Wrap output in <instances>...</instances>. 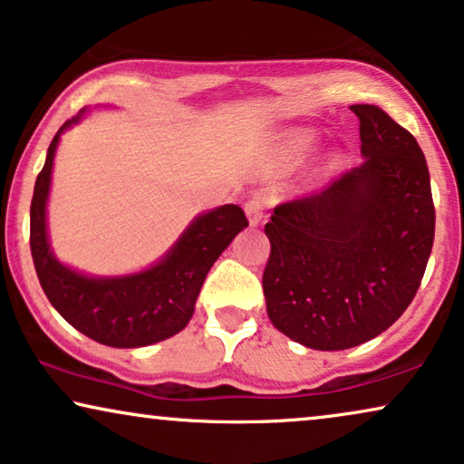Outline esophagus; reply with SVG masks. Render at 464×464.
Here are the masks:
<instances>
[{
  "mask_svg": "<svg viewBox=\"0 0 464 464\" xmlns=\"http://www.w3.org/2000/svg\"><path fill=\"white\" fill-rule=\"evenodd\" d=\"M245 213H246V218H249V224H251V226H257L259 221H262V218H264V205H262V200L251 198V200L245 205Z\"/></svg>",
  "mask_w": 464,
  "mask_h": 464,
  "instance_id": "34e87169",
  "label": "esophagus"
}]
</instances>
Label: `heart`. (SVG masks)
<instances>
[{"label": "heart", "instance_id": "b5f03b06", "mask_svg": "<svg viewBox=\"0 0 464 464\" xmlns=\"http://www.w3.org/2000/svg\"><path fill=\"white\" fill-rule=\"evenodd\" d=\"M314 135L310 132H300V135L289 137L281 148L276 151V162L281 167H295L302 164L310 156V151L314 150Z\"/></svg>", "mask_w": 464, "mask_h": 464}]
</instances>
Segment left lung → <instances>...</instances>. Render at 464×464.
<instances>
[{
  "label": "left lung",
  "mask_w": 464,
  "mask_h": 464,
  "mask_svg": "<svg viewBox=\"0 0 464 464\" xmlns=\"http://www.w3.org/2000/svg\"><path fill=\"white\" fill-rule=\"evenodd\" d=\"M365 160L283 202L262 287L278 332L314 351H344L386 332L414 300L435 238L420 145L378 105H351Z\"/></svg>",
  "instance_id": "left-lung-1"
}]
</instances>
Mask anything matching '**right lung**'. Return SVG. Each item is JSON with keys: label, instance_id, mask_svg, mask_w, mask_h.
<instances>
[{"label": "right lung", "instance_id": "1", "mask_svg": "<svg viewBox=\"0 0 464 464\" xmlns=\"http://www.w3.org/2000/svg\"><path fill=\"white\" fill-rule=\"evenodd\" d=\"M80 116L82 111L54 135L31 198L29 243L37 278L56 313L91 340L113 348L156 344L188 325L215 259L249 221L237 205L202 213L160 262L137 275L99 278L63 266L48 245L46 200L59 137Z\"/></svg>", "mask_w": 464, "mask_h": 464}]
</instances>
